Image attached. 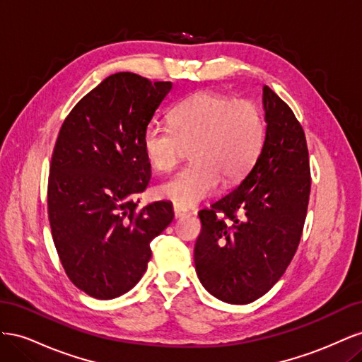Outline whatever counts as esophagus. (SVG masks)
I'll return each instance as SVG.
<instances>
[{
  "instance_id": "obj_1",
  "label": "esophagus",
  "mask_w": 362,
  "mask_h": 362,
  "mask_svg": "<svg viewBox=\"0 0 362 362\" xmlns=\"http://www.w3.org/2000/svg\"><path fill=\"white\" fill-rule=\"evenodd\" d=\"M185 214H187V211H185L184 208H181V206H178V205H173V217H175V218L184 217Z\"/></svg>"
}]
</instances>
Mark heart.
I'll return each instance as SVG.
<instances>
[{
    "label": "heart",
    "mask_w": 362,
    "mask_h": 362,
    "mask_svg": "<svg viewBox=\"0 0 362 362\" xmlns=\"http://www.w3.org/2000/svg\"><path fill=\"white\" fill-rule=\"evenodd\" d=\"M170 127L149 124L141 136L145 156L154 169L169 172L192 160L158 187L161 198L181 208L198 205L221 185L234 184L254 168L266 127L259 107L211 90L198 92L173 107Z\"/></svg>",
    "instance_id": "heart-1"
}]
</instances>
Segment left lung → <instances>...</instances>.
<instances>
[{
    "mask_svg": "<svg viewBox=\"0 0 362 362\" xmlns=\"http://www.w3.org/2000/svg\"><path fill=\"white\" fill-rule=\"evenodd\" d=\"M266 137L238 187L199 211L194 266L217 299L245 305L264 296L298 250L308 210L311 172L303 128L291 108L262 87Z\"/></svg>",
    "mask_w": 362,
    "mask_h": 362,
    "instance_id": "obj_1",
    "label": "left lung"
}]
</instances>
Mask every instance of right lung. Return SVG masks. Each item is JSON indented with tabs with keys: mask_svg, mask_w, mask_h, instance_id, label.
<instances>
[{
	"mask_svg": "<svg viewBox=\"0 0 362 362\" xmlns=\"http://www.w3.org/2000/svg\"><path fill=\"white\" fill-rule=\"evenodd\" d=\"M170 81L117 72L76 103L52 151L48 216L62 266L96 299L133 288L151 259L152 238L172 222L166 201L137 208L151 180L141 136Z\"/></svg>",
	"mask_w": 362,
	"mask_h": 362,
	"instance_id": "obj_1",
	"label": "right lung"
}]
</instances>
